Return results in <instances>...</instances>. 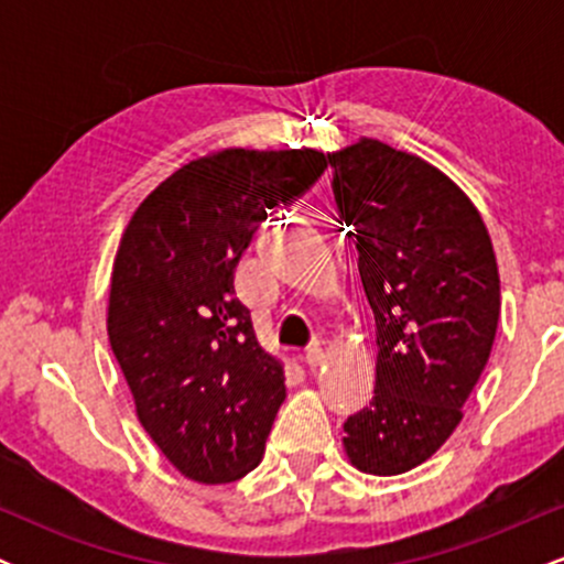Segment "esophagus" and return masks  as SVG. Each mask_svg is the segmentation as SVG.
Segmentation results:
<instances>
[{"mask_svg": "<svg viewBox=\"0 0 564 564\" xmlns=\"http://www.w3.org/2000/svg\"><path fill=\"white\" fill-rule=\"evenodd\" d=\"M323 360H326V352H323V349L315 345V347H310L307 352H304V364H307L310 368H318Z\"/></svg>", "mask_w": 564, "mask_h": 564, "instance_id": "obj_1", "label": "esophagus"}]
</instances>
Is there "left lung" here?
<instances>
[{"label": "left lung", "instance_id": "1", "mask_svg": "<svg viewBox=\"0 0 564 564\" xmlns=\"http://www.w3.org/2000/svg\"><path fill=\"white\" fill-rule=\"evenodd\" d=\"M328 164L379 347L373 398L341 443L366 475H403L453 435L490 358L501 313L494 243L467 193L413 153L360 138Z\"/></svg>", "mask_w": 564, "mask_h": 564}]
</instances>
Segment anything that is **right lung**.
Masks as SVG:
<instances>
[{"instance_id":"add662e5","label":"right lung","mask_w":564,"mask_h":564,"mask_svg":"<svg viewBox=\"0 0 564 564\" xmlns=\"http://www.w3.org/2000/svg\"><path fill=\"white\" fill-rule=\"evenodd\" d=\"M326 166L313 148H225L166 177L121 236L108 339L142 430L187 480L232 482L262 462L286 377L236 296V264Z\"/></svg>"}]
</instances>
